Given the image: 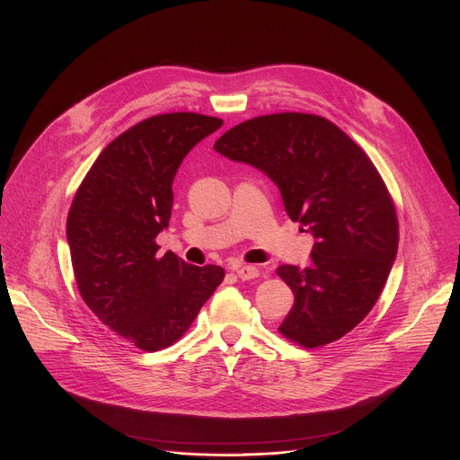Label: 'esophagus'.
Here are the masks:
<instances>
[{
    "mask_svg": "<svg viewBox=\"0 0 460 460\" xmlns=\"http://www.w3.org/2000/svg\"><path fill=\"white\" fill-rule=\"evenodd\" d=\"M235 274H237V278H241V279H253V278H258L260 276V270L256 269V267H252V265H243V267H237L235 269Z\"/></svg>",
    "mask_w": 460,
    "mask_h": 460,
    "instance_id": "34e87169",
    "label": "esophagus"
}]
</instances>
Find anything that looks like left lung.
<instances>
[{
	"instance_id": "left-lung-1",
	"label": "left lung",
	"mask_w": 460,
	"mask_h": 460,
	"mask_svg": "<svg viewBox=\"0 0 460 460\" xmlns=\"http://www.w3.org/2000/svg\"><path fill=\"white\" fill-rule=\"evenodd\" d=\"M214 149L263 172L288 217L313 234L311 265H281L294 305L279 332L303 347L331 343L375 307L398 248V221L375 164L338 126L278 113L228 129Z\"/></svg>"
}]
</instances>
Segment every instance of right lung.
<instances>
[{"label":"right lung","instance_id":"obj_1","mask_svg":"<svg viewBox=\"0 0 460 460\" xmlns=\"http://www.w3.org/2000/svg\"><path fill=\"white\" fill-rule=\"evenodd\" d=\"M221 126L197 113L142 120L100 153L73 199L67 243L78 290L102 323L142 350L177 341L225 278L217 265L159 256L155 243L170 225L179 166Z\"/></svg>","mask_w":460,"mask_h":460}]
</instances>
